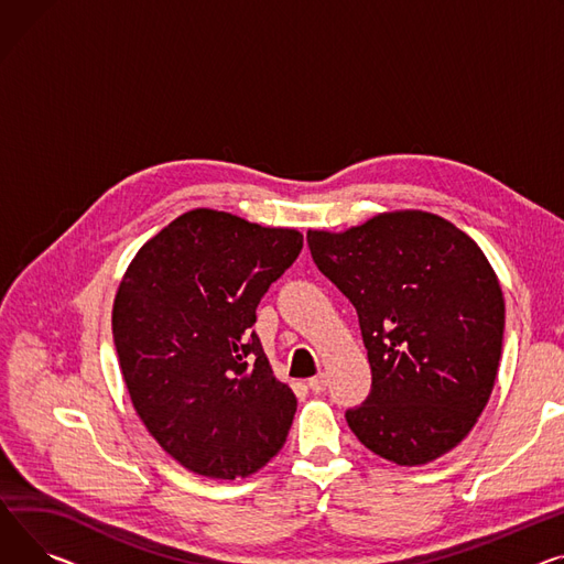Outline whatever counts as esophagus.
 Segmentation results:
<instances>
[{
	"label": "esophagus",
	"mask_w": 564,
	"mask_h": 564,
	"mask_svg": "<svg viewBox=\"0 0 564 564\" xmlns=\"http://www.w3.org/2000/svg\"><path fill=\"white\" fill-rule=\"evenodd\" d=\"M326 383H328V379H326V373H317V377L308 379V388H311L313 392H317V394L326 390Z\"/></svg>",
	"instance_id": "obj_1"
}]
</instances>
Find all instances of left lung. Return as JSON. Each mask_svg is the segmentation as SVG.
Masks as SVG:
<instances>
[{"instance_id":"left-lung-1","label":"left lung","mask_w":564,"mask_h":564,"mask_svg":"<svg viewBox=\"0 0 564 564\" xmlns=\"http://www.w3.org/2000/svg\"><path fill=\"white\" fill-rule=\"evenodd\" d=\"M306 238L319 272L354 304L371 367L349 429L403 467L452 452L490 401L503 343V292L480 247L424 210Z\"/></svg>"}]
</instances>
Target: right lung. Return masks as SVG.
Returning <instances> with one entry per match:
<instances>
[{
	"label": "right lung",
	"mask_w": 564,
	"mask_h": 564,
	"mask_svg": "<svg viewBox=\"0 0 564 564\" xmlns=\"http://www.w3.org/2000/svg\"><path fill=\"white\" fill-rule=\"evenodd\" d=\"M302 247L296 229L195 208L127 268L112 304L122 377L149 435L187 471L245 478L285 444L296 397L251 326Z\"/></svg>",
	"instance_id": "1"
}]
</instances>
